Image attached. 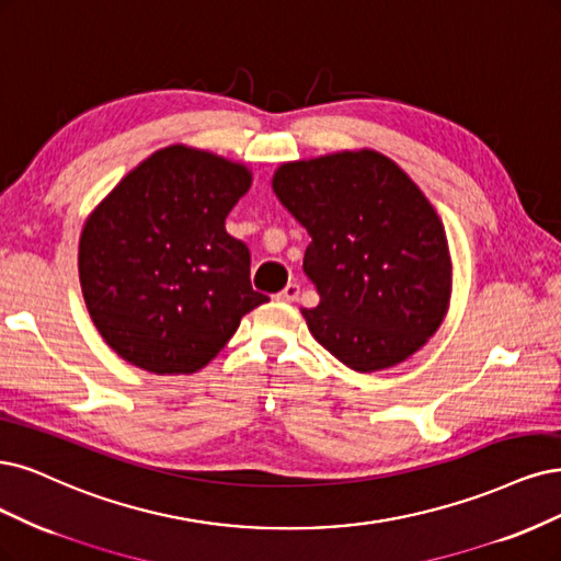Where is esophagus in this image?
Wrapping results in <instances>:
<instances>
[{
    "label": "esophagus",
    "mask_w": 561,
    "mask_h": 561,
    "mask_svg": "<svg viewBox=\"0 0 561 561\" xmlns=\"http://www.w3.org/2000/svg\"><path fill=\"white\" fill-rule=\"evenodd\" d=\"M276 297H278L280 301H297V297H299V285H297V283H287Z\"/></svg>",
    "instance_id": "esophagus-1"
}]
</instances>
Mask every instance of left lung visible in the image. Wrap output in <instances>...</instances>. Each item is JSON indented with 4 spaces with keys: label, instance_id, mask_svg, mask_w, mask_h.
<instances>
[{
    "label": "left lung",
    "instance_id": "obj_1",
    "mask_svg": "<svg viewBox=\"0 0 561 561\" xmlns=\"http://www.w3.org/2000/svg\"><path fill=\"white\" fill-rule=\"evenodd\" d=\"M272 185L311 237L304 274L320 304L301 316L324 351L359 374L420 351L446 318L453 262L409 173L364 148L285 162Z\"/></svg>",
    "mask_w": 561,
    "mask_h": 561
}]
</instances>
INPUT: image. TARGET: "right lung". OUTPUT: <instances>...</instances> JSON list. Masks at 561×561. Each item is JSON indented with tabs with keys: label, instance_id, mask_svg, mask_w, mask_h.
Instances as JSON below:
<instances>
[{
	"label": "right lung",
	"instance_id": "add662e5",
	"mask_svg": "<svg viewBox=\"0 0 561 561\" xmlns=\"http://www.w3.org/2000/svg\"><path fill=\"white\" fill-rule=\"evenodd\" d=\"M245 164L169 146L115 185L83 225L79 276L90 318L125 362L195 374L268 301L225 218L250 190Z\"/></svg>",
	"mask_w": 561,
	"mask_h": 561
}]
</instances>
